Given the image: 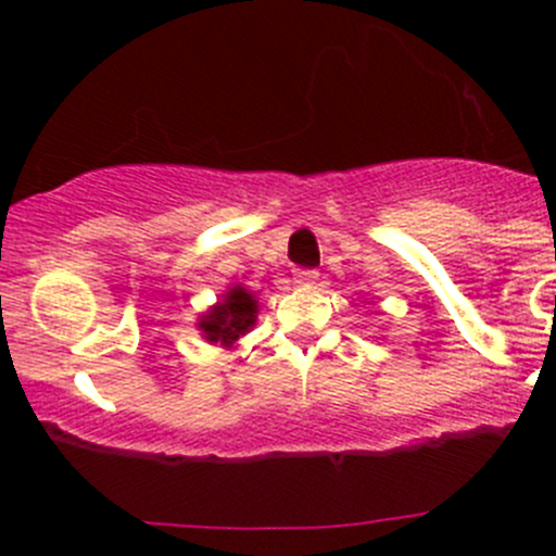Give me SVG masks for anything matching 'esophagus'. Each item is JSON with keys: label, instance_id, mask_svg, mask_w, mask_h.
I'll return each mask as SVG.
<instances>
[{"label": "esophagus", "instance_id": "34e87169", "mask_svg": "<svg viewBox=\"0 0 556 556\" xmlns=\"http://www.w3.org/2000/svg\"><path fill=\"white\" fill-rule=\"evenodd\" d=\"M319 279V274L314 271V268H295L293 271V282L301 285V288H309V285H314Z\"/></svg>", "mask_w": 556, "mask_h": 556}]
</instances>
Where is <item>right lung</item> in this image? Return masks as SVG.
I'll return each instance as SVG.
<instances>
[{
	"label": "right lung",
	"instance_id": "add662e5",
	"mask_svg": "<svg viewBox=\"0 0 556 556\" xmlns=\"http://www.w3.org/2000/svg\"><path fill=\"white\" fill-rule=\"evenodd\" d=\"M257 319V301L250 290H244L242 285L228 290L223 295V301H217L204 317L199 319V328L204 333L206 341L212 344L231 346L233 341H239V336H244L247 330L255 325Z\"/></svg>",
	"mask_w": 556,
	"mask_h": 556
}]
</instances>
